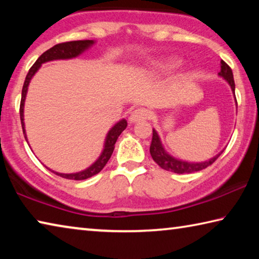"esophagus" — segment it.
<instances>
[{
  "mask_svg": "<svg viewBox=\"0 0 259 259\" xmlns=\"http://www.w3.org/2000/svg\"><path fill=\"white\" fill-rule=\"evenodd\" d=\"M148 117H150V112L146 108H137L130 114L129 122L130 123H137V122L147 120Z\"/></svg>",
  "mask_w": 259,
  "mask_h": 259,
  "instance_id": "1",
  "label": "esophagus"
}]
</instances>
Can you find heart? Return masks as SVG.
I'll list each match as a JSON object with an SVG mask.
<instances>
[{"mask_svg":"<svg viewBox=\"0 0 259 259\" xmlns=\"http://www.w3.org/2000/svg\"><path fill=\"white\" fill-rule=\"evenodd\" d=\"M179 63H181V61L175 58L156 59L153 60L152 63L148 65L146 71L151 73H164L170 71V69H174L175 67H177Z\"/></svg>","mask_w":259,"mask_h":259,"instance_id":"heart-1","label":"heart"}]
</instances>
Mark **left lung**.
<instances>
[{
	"mask_svg": "<svg viewBox=\"0 0 259 259\" xmlns=\"http://www.w3.org/2000/svg\"><path fill=\"white\" fill-rule=\"evenodd\" d=\"M218 75L224 78V80L229 83L232 89V93H233V96L235 98V83L233 78V73H232L231 67L225 63L224 60L221 61V72L218 73ZM235 103H236V98H235ZM236 106H238V104H236ZM150 153L153 157V160H154L162 169L166 170V171H171L175 174H191V172L200 171V170L205 169L210 164H212L213 162L218 159V156L222 154L223 151L221 153H218L217 155L211 157V159L203 162H188V161L179 160L177 157L170 155L169 153L165 151V148L163 147V145H162V142L159 137V135L156 133V130L153 129V138H152V143L150 147Z\"/></svg>",
	"mask_w": 259,
	"mask_h": 259,
	"instance_id": "left-lung-1",
	"label": "left lung"
}]
</instances>
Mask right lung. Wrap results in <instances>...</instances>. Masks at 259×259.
<instances>
[{"label": "right lung", "mask_w": 259, "mask_h": 259, "mask_svg": "<svg viewBox=\"0 0 259 259\" xmlns=\"http://www.w3.org/2000/svg\"><path fill=\"white\" fill-rule=\"evenodd\" d=\"M94 40H80V41H71V42H65V43H59V45H56L55 47L50 48L49 50H47L46 52L38 57L37 60L35 61V64L26 75L25 82H24V87H23V91H21V100H20V121H21V126H23V133L25 136L26 142L28 144L27 140V135H26V130H25V122H24V106H25V99H26V95H27V90H28V85L30 83V80L32 77L35 75L38 69H40L41 65L48 63V61H52V60H60V59H72V58H76V57L83 54L85 50L89 49V48L93 47L95 45ZM128 123H126V120L122 119L119 122H116L114 124L106 135V138H105V143H104V150L100 153V155L97 160H96L93 164L90 166H88L87 169L82 170V171L78 172H74V174H61V172H57L54 171V170L49 169L51 172L56 174L57 176H60L63 178L66 179H74V181H83V179L90 178L97 175L98 172L102 171V169L106 165L107 161L111 157L112 153L114 151V147H115V143L119 136L121 135L122 131H123Z\"/></svg>", "instance_id": "obj_1"}]
</instances>
